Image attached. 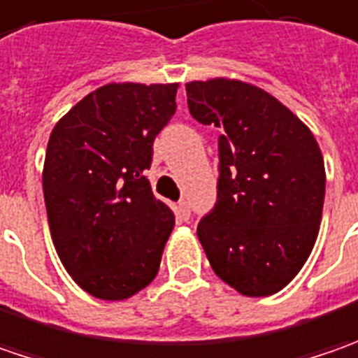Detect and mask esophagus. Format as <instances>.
Wrapping results in <instances>:
<instances>
[{
    "instance_id": "34e87169",
    "label": "esophagus",
    "mask_w": 358,
    "mask_h": 358,
    "mask_svg": "<svg viewBox=\"0 0 358 358\" xmlns=\"http://www.w3.org/2000/svg\"><path fill=\"white\" fill-rule=\"evenodd\" d=\"M177 211H179V217H181V219H189V215H191V211H189V201H179V203H177Z\"/></svg>"
}]
</instances>
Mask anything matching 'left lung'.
I'll list each match as a JSON object with an SVG mask.
<instances>
[{
  "label": "left lung",
  "instance_id": "1",
  "mask_svg": "<svg viewBox=\"0 0 358 358\" xmlns=\"http://www.w3.org/2000/svg\"><path fill=\"white\" fill-rule=\"evenodd\" d=\"M187 105L199 123L221 131L217 203L197 225L205 255L241 295H275L303 268L319 235V143L289 107L239 79L189 81Z\"/></svg>",
  "mask_w": 358,
  "mask_h": 358
}]
</instances>
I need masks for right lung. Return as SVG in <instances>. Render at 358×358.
Segmentation results:
<instances>
[{
    "label": "right lung",
    "mask_w": 358,
    "mask_h": 358,
    "mask_svg": "<svg viewBox=\"0 0 358 358\" xmlns=\"http://www.w3.org/2000/svg\"><path fill=\"white\" fill-rule=\"evenodd\" d=\"M179 83H107L49 135L43 197L65 271L90 295L123 301L155 279L173 211L145 171L173 117Z\"/></svg>",
    "instance_id": "add662e5"
}]
</instances>
